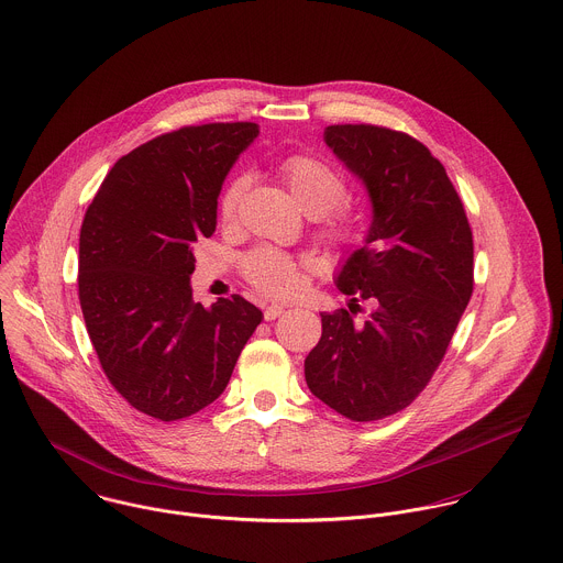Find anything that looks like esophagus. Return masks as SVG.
Here are the masks:
<instances>
[{
  "mask_svg": "<svg viewBox=\"0 0 563 563\" xmlns=\"http://www.w3.org/2000/svg\"><path fill=\"white\" fill-rule=\"evenodd\" d=\"M283 311H285V309H283L280 305H269V307H265L263 316H265V320H267V322H272V320H276Z\"/></svg>",
  "mask_w": 563,
  "mask_h": 563,
  "instance_id": "esophagus-1",
  "label": "esophagus"
}]
</instances>
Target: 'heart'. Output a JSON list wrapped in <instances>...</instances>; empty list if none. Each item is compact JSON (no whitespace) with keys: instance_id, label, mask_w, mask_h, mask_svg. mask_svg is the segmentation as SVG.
<instances>
[{"instance_id":"b5f03b06","label":"heart","mask_w":563,"mask_h":563,"mask_svg":"<svg viewBox=\"0 0 563 563\" xmlns=\"http://www.w3.org/2000/svg\"><path fill=\"white\" fill-rule=\"evenodd\" d=\"M280 175L298 201V206L320 217L333 210L346 195L344 177L327 162L311 155H289L280 164ZM247 177H232L219 197V217L223 223H232L239 214L241 201L247 190ZM324 234L333 243H353L357 239V219L351 212H333L324 223ZM307 261H298L274 247H258L243 261V274L252 287L274 298H289L302 285V269Z\"/></svg>"}]
</instances>
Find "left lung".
Returning <instances> with one entry per match:
<instances>
[{"instance_id":"left-lung-1","label":"left lung","mask_w":563,"mask_h":563,"mask_svg":"<svg viewBox=\"0 0 563 563\" xmlns=\"http://www.w3.org/2000/svg\"><path fill=\"white\" fill-rule=\"evenodd\" d=\"M324 142L373 203L362 250L338 274L349 309L322 316L309 390L351 421L408 408L443 362L474 291V236L445 166L408 133L331 124ZM360 301L372 311L356 320Z\"/></svg>"}]
</instances>
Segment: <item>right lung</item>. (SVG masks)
I'll list each match as a JSON object with an SVG mask.
<instances>
[{
    "label": "right lung",
    "mask_w": 563,
    "mask_h": 563,
    "mask_svg": "<svg viewBox=\"0 0 563 563\" xmlns=\"http://www.w3.org/2000/svg\"><path fill=\"white\" fill-rule=\"evenodd\" d=\"M254 122L157 135L122 155L89 203L78 243V300L111 386L140 412L186 419L228 386L263 320L241 296L192 300V245L217 228V197Z\"/></svg>",
    "instance_id": "right-lung-1"
}]
</instances>
